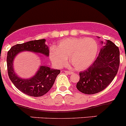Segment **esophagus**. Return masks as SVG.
Wrapping results in <instances>:
<instances>
[{
    "label": "esophagus",
    "instance_id": "1",
    "mask_svg": "<svg viewBox=\"0 0 126 126\" xmlns=\"http://www.w3.org/2000/svg\"><path fill=\"white\" fill-rule=\"evenodd\" d=\"M65 73L66 74H73V72L72 71H65Z\"/></svg>",
    "mask_w": 126,
    "mask_h": 126
}]
</instances>
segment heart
I'll return each mask as SVG.
<instances>
[{
  "instance_id": "obj_1",
  "label": "heart",
  "mask_w": 126,
  "mask_h": 126,
  "mask_svg": "<svg viewBox=\"0 0 126 126\" xmlns=\"http://www.w3.org/2000/svg\"><path fill=\"white\" fill-rule=\"evenodd\" d=\"M98 44L92 38H69L62 40L57 47H52L49 52L51 62L61 68L68 64V58L76 69L84 70L89 68L98 53Z\"/></svg>"
}]
</instances>
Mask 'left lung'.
<instances>
[{"label":"left lung","instance_id":"1","mask_svg":"<svg viewBox=\"0 0 126 126\" xmlns=\"http://www.w3.org/2000/svg\"><path fill=\"white\" fill-rule=\"evenodd\" d=\"M100 44L102 47L96 60L87 69L79 73L80 79L76 87L83 94L91 95L104 90L118 73L119 48L109 40L100 41Z\"/></svg>","mask_w":126,"mask_h":126}]
</instances>
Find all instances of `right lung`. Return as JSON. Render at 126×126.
I'll use <instances>...</instances> for the list:
<instances>
[{
  "label": "right lung",
  "mask_w": 126,
  "mask_h": 126,
  "mask_svg": "<svg viewBox=\"0 0 126 126\" xmlns=\"http://www.w3.org/2000/svg\"><path fill=\"white\" fill-rule=\"evenodd\" d=\"M46 41L44 39L16 44L13 46L7 53V69L10 79L18 90L28 95L37 97L47 94L53 86L60 70L52 69L47 66H40L33 76L25 79L18 76L15 71L14 60L20 52H23L39 53L37 55L41 58H42L41 54L48 57L49 50L48 46L46 44Z\"/></svg>",
  "instance_id": "obj_1"
}]
</instances>
